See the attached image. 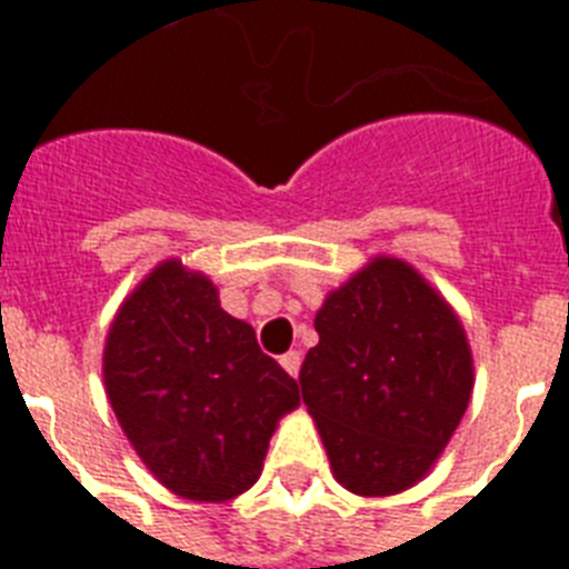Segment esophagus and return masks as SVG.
<instances>
[{"mask_svg":"<svg viewBox=\"0 0 569 569\" xmlns=\"http://www.w3.org/2000/svg\"><path fill=\"white\" fill-rule=\"evenodd\" d=\"M280 366H283L292 378H298V372H301V355H298V351H289V355L280 357Z\"/></svg>","mask_w":569,"mask_h":569,"instance_id":"esophagus-1","label":"esophagus"}]
</instances>
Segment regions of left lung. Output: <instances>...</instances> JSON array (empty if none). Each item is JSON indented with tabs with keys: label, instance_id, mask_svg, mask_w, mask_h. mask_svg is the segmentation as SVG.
I'll list each match as a JSON object with an SVG mask.
<instances>
[{
	"label": "left lung",
	"instance_id": "left-lung-1",
	"mask_svg": "<svg viewBox=\"0 0 569 569\" xmlns=\"http://www.w3.org/2000/svg\"><path fill=\"white\" fill-rule=\"evenodd\" d=\"M301 396L339 485L407 490L467 413L472 357L449 303L401 259H375L316 312Z\"/></svg>",
	"mask_w": 569,
	"mask_h": 569
}]
</instances>
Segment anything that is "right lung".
Instances as JSON below:
<instances>
[{"instance_id": "right-lung-1", "label": "right lung", "mask_w": 569, "mask_h": 569, "mask_svg": "<svg viewBox=\"0 0 569 569\" xmlns=\"http://www.w3.org/2000/svg\"><path fill=\"white\" fill-rule=\"evenodd\" d=\"M102 375L129 442L177 496L223 502L259 478L298 383L257 333L221 310L214 286L164 262L120 307Z\"/></svg>"}]
</instances>
